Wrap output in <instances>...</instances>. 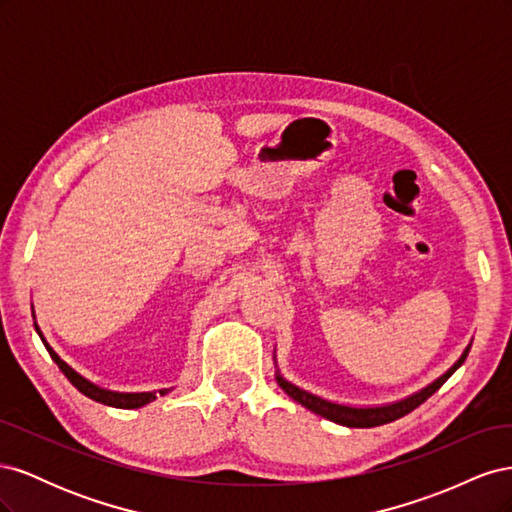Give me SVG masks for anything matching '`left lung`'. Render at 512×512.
<instances>
[{
  "label": "left lung",
  "instance_id": "obj_1",
  "mask_svg": "<svg viewBox=\"0 0 512 512\" xmlns=\"http://www.w3.org/2000/svg\"><path fill=\"white\" fill-rule=\"evenodd\" d=\"M470 346L461 352L459 359L453 363L451 369H446L444 374L440 378L433 380L431 384H427L425 389L416 391L404 399L399 401H393V404H384V406H346V404H337V401H329L324 397H318L314 393H309L305 389H301V386L288 382L282 374L280 369L275 371V380L277 384L282 386L284 393L288 397H292L297 404H301L303 408L312 410L314 414H320L322 418H329V421L337 423V425H344V427H378V425H384V423H391V421H397V418L406 416L408 412H412L414 408H418L423 404L425 399H429L433 393H436L440 386L451 378L455 371L463 365V361H466V356L470 352ZM275 359V354H273ZM277 365V361H275Z\"/></svg>",
  "mask_w": 512,
  "mask_h": 512
}]
</instances>
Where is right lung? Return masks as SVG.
Instances as JSON below:
<instances>
[{
	"mask_svg": "<svg viewBox=\"0 0 512 512\" xmlns=\"http://www.w3.org/2000/svg\"><path fill=\"white\" fill-rule=\"evenodd\" d=\"M34 320H36V314H34ZM34 327H36V333L40 335V339H42V344H44V348L49 350V354H51V359L57 363V367L61 369V374H64L76 389H79L85 397H89V399H94V401H100V404H104V406H111V408H123V410H132V408H143V406H147V404H151L153 399H158V393L156 391H149V393H119V391H108V389H102V386H98V384H94V382H89L85 376H81L79 371L76 369H72L64 359H61V356L49 346V342H46L44 339V335H42V331H40V327H38V322H34ZM173 389H162L160 391V395H166V393H170Z\"/></svg>",
	"mask_w": 512,
	"mask_h": 512,
	"instance_id": "right-lung-1",
	"label": "right lung"
}]
</instances>
